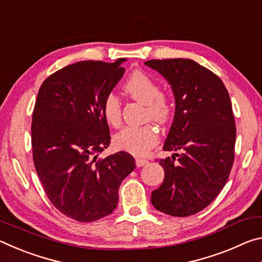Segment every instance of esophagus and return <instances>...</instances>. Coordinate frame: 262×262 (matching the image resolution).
<instances>
[{"mask_svg":"<svg viewBox=\"0 0 262 262\" xmlns=\"http://www.w3.org/2000/svg\"><path fill=\"white\" fill-rule=\"evenodd\" d=\"M135 163H136L137 167H141V166H144L145 164H148V161H147V159H143V158H136Z\"/></svg>","mask_w":262,"mask_h":262,"instance_id":"obj_1","label":"esophagus"}]
</instances>
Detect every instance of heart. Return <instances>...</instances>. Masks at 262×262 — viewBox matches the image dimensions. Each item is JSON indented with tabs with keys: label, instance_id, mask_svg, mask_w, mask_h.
I'll use <instances>...</instances> for the list:
<instances>
[{
	"label": "heart",
	"instance_id": "heart-1",
	"mask_svg": "<svg viewBox=\"0 0 262 262\" xmlns=\"http://www.w3.org/2000/svg\"><path fill=\"white\" fill-rule=\"evenodd\" d=\"M126 94L133 99L145 105V117L152 119L159 125H165L171 120L173 105L168 97L161 94L159 84L143 72L133 73L125 83ZM103 114L106 122L113 127L121 123V103L113 94L105 97L103 101ZM159 133L152 123L142 127H126L114 135V145L119 150L136 156L147 154L158 143Z\"/></svg>",
	"mask_w": 262,
	"mask_h": 262
}]
</instances>
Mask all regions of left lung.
I'll return each mask as SVG.
<instances>
[{"label":"left lung","mask_w":262,"mask_h":262,"mask_svg":"<svg viewBox=\"0 0 262 262\" xmlns=\"http://www.w3.org/2000/svg\"><path fill=\"white\" fill-rule=\"evenodd\" d=\"M144 64L157 70L173 91L174 119L163 149L181 151L159 159L165 177L152 190L151 203L171 216L196 214L223 189L233 165L236 123L229 92L217 75L193 60Z\"/></svg>","instance_id":"obj_1"}]
</instances>
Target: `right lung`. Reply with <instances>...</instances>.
I'll use <instances>...</instances> for the list:
<instances>
[{
  "label": "right lung",
  "instance_id": "obj_1",
  "mask_svg": "<svg viewBox=\"0 0 262 262\" xmlns=\"http://www.w3.org/2000/svg\"><path fill=\"white\" fill-rule=\"evenodd\" d=\"M125 61L76 62L39 89L31 126L34 167L52 205L75 221L110 215L136 166L126 151L98 158L111 142L103 101L123 76Z\"/></svg>",
  "mask_w": 262,
  "mask_h": 262
}]
</instances>
